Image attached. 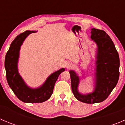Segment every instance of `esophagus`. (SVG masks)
<instances>
[{
    "mask_svg": "<svg viewBox=\"0 0 125 125\" xmlns=\"http://www.w3.org/2000/svg\"><path fill=\"white\" fill-rule=\"evenodd\" d=\"M65 66L66 68H70L72 66V63L66 62L65 63Z\"/></svg>",
    "mask_w": 125,
    "mask_h": 125,
    "instance_id": "obj_1",
    "label": "esophagus"
}]
</instances>
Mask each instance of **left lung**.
Instances as JSON below:
<instances>
[{
    "label": "left lung",
    "mask_w": 125,
    "mask_h": 125,
    "mask_svg": "<svg viewBox=\"0 0 125 125\" xmlns=\"http://www.w3.org/2000/svg\"><path fill=\"white\" fill-rule=\"evenodd\" d=\"M91 38L96 44L94 90L87 94L79 92L80 78L74 70H70L72 89L77 100L86 104L103 102L108 97L119 79L120 59L114 42L103 30L92 28Z\"/></svg>",
    "instance_id": "1"
}]
</instances>
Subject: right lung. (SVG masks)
<instances>
[{"label": "right lung", "instance_id": "1", "mask_svg": "<svg viewBox=\"0 0 125 125\" xmlns=\"http://www.w3.org/2000/svg\"><path fill=\"white\" fill-rule=\"evenodd\" d=\"M36 31H26L16 37L13 41L5 59V68L8 84L14 94L25 103H39L45 102L53 93L55 83L65 68H62L49 76L41 86L32 88L26 84L18 72V63L20 51L23 42L31 33Z\"/></svg>", "mask_w": 125, "mask_h": 125}]
</instances>
